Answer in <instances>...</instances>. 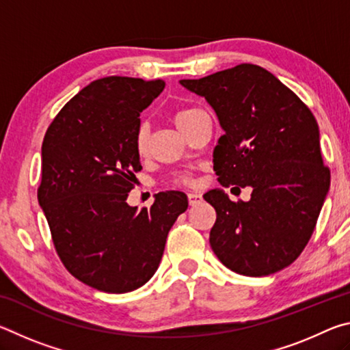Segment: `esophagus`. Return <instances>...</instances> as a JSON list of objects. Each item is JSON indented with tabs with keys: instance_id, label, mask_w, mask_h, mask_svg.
I'll return each mask as SVG.
<instances>
[{
	"instance_id": "obj_1",
	"label": "esophagus",
	"mask_w": 350,
	"mask_h": 350,
	"mask_svg": "<svg viewBox=\"0 0 350 350\" xmlns=\"http://www.w3.org/2000/svg\"><path fill=\"white\" fill-rule=\"evenodd\" d=\"M188 202L189 205H199L202 202V196L198 193H188Z\"/></svg>"
}]
</instances>
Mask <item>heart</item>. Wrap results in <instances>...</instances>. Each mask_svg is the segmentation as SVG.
I'll use <instances>...</instances> for the list:
<instances>
[{"mask_svg": "<svg viewBox=\"0 0 350 350\" xmlns=\"http://www.w3.org/2000/svg\"><path fill=\"white\" fill-rule=\"evenodd\" d=\"M199 109L196 108H187V109H180L176 112L174 116V122L177 128H180L185 125V123L191 118L194 114H198ZM148 140H150V134H148V128L145 125H142L137 131V137H135V145H137V151L139 154H145L148 151ZM173 183L174 185H189L191 183V176L188 173H179L173 177Z\"/></svg>", "mask_w": 350, "mask_h": 350, "instance_id": "heart-1", "label": "heart"}]
</instances>
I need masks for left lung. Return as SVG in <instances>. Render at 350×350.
I'll list each match as a JSON object with an SVG mask.
<instances>
[{
	"label": "left lung",
	"mask_w": 350,
	"mask_h": 350,
	"mask_svg": "<svg viewBox=\"0 0 350 350\" xmlns=\"http://www.w3.org/2000/svg\"><path fill=\"white\" fill-rule=\"evenodd\" d=\"M179 83L217 116L224 134L213 151V170L219 183L252 188L248 202H233L222 188L204 194L217 215L210 232L213 252L239 275L286 269L309 242L330 187L315 117L256 64Z\"/></svg>",
	"instance_id": "1"
}]
</instances>
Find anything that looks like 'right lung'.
Listing matches in <instances>:
<instances>
[{"label": "right lung", "instance_id": "1", "mask_svg": "<svg viewBox=\"0 0 350 350\" xmlns=\"http://www.w3.org/2000/svg\"><path fill=\"white\" fill-rule=\"evenodd\" d=\"M163 88L131 77L94 80L63 106L41 146L38 204L55 250L70 275L100 292L126 293L150 281L188 208L182 191L157 193L150 210L126 202L142 170L140 112Z\"/></svg>", "mask_w": 350, "mask_h": 350}]
</instances>
